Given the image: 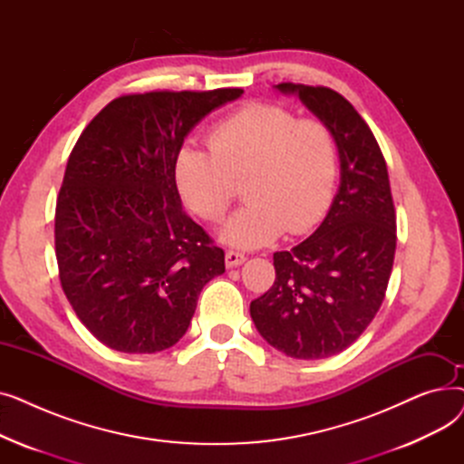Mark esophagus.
Wrapping results in <instances>:
<instances>
[{"mask_svg": "<svg viewBox=\"0 0 464 464\" xmlns=\"http://www.w3.org/2000/svg\"><path fill=\"white\" fill-rule=\"evenodd\" d=\"M246 261V256L242 252H237V250H227L226 252V265L227 266H238Z\"/></svg>", "mask_w": 464, "mask_h": 464, "instance_id": "34e87169", "label": "esophagus"}]
</instances>
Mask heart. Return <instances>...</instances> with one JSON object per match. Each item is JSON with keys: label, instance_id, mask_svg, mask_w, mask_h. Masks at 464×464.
<instances>
[{"label": "heart", "instance_id": "heart-1", "mask_svg": "<svg viewBox=\"0 0 464 464\" xmlns=\"http://www.w3.org/2000/svg\"><path fill=\"white\" fill-rule=\"evenodd\" d=\"M208 149L180 146L175 177L186 205L205 222L222 219L242 182L246 203L219 237L256 248L284 229L301 235L325 216L338 175L336 139L320 118L275 103H250L210 128Z\"/></svg>", "mask_w": 464, "mask_h": 464}]
</instances>
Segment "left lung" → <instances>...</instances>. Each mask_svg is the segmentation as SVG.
I'll list each match as a JSON object with an SVG mask.
<instances>
[{
	"mask_svg": "<svg viewBox=\"0 0 464 464\" xmlns=\"http://www.w3.org/2000/svg\"><path fill=\"white\" fill-rule=\"evenodd\" d=\"M331 128L340 188L301 245L275 254L276 280L250 303L259 334L294 359H325L350 348L380 310L397 248L387 165L367 121L327 86L282 82Z\"/></svg>",
	"mask_w": 464,
	"mask_h": 464,
	"instance_id": "8db88e82",
	"label": "left lung"
}]
</instances>
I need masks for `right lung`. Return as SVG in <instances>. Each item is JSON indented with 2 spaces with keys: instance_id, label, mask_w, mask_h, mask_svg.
Masks as SVG:
<instances>
[{
  "instance_id": "obj_1",
  "label": "right lung",
  "mask_w": 464,
  "mask_h": 464,
  "mask_svg": "<svg viewBox=\"0 0 464 464\" xmlns=\"http://www.w3.org/2000/svg\"><path fill=\"white\" fill-rule=\"evenodd\" d=\"M242 88L154 90L112 100L72 146L54 216L60 284L105 346L156 353L184 336L226 254L182 212L184 137Z\"/></svg>"
}]
</instances>
